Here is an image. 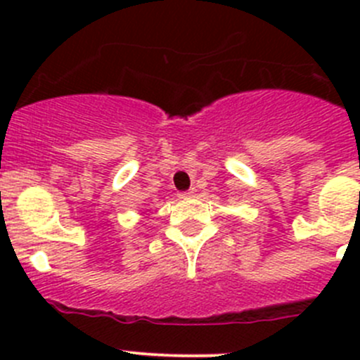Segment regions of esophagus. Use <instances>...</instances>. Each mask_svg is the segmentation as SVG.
<instances>
[{
    "label": "esophagus",
    "mask_w": 360,
    "mask_h": 360,
    "mask_svg": "<svg viewBox=\"0 0 360 360\" xmlns=\"http://www.w3.org/2000/svg\"><path fill=\"white\" fill-rule=\"evenodd\" d=\"M195 195V190H190V191H183V193H179L181 198H188V197H193Z\"/></svg>",
    "instance_id": "1"
}]
</instances>
